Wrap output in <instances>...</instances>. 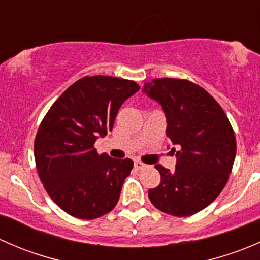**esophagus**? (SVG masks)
<instances>
[{"label": "esophagus", "mask_w": 260, "mask_h": 260, "mask_svg": "<svg viewBox=\"0 0 260 260\" xmlns=\"http://www.w3.org/2000/svg\"><path fill=\"white\" fill-rule=\"evenodd\" d=\"M145 166L146 165L143 164V162L138 161V159H135V169L136 170H142V169H145Z\"/></svg>", "instance_id": "esophagus-1"}]
</instances>
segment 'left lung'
Here are the masks:
<instances>
[{"instance_id":"obj_1","label":"left lung","mask_w":260,"mask_h":260,"mask_svg":"<svg viewBox=\"0 0 260 260\" xmlns=\"http://www.w3.org/2000/svg\"><path fill=\"white\" fill-rule=\"evenodd\" d=\"M143 91L162 106L166 135L176 152L174 172L156 165L161 175L148 190L154 208L172 216H190L209 206L226 185L237 153L232 124L220 104L198 84L162 78L145 83Z\"/></svg>"}]
</instances>
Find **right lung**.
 <instances>
[{"label": "right lung", "mask_w": 260, "mask_h": 260, "mask_svg": "<svg viewBox=\"0 0 260 260\" xmlns=\"http://www.w3.org/2000/svg\"><path fill=\"white\" fill-rule=\"evenodd\" d=\"M138 90L133 80L84 77L44 117L34 145L36 169L52 201L72 216L96 219L117 205L133 161L98 154L94 143L112 131L120 106Z\"/></svg>", "instance_id": "obj_1"}]
</instances>
